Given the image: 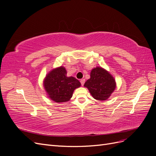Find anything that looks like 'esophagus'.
I'll list each match as a JSON object with an SVG mask.
<instances>
[{
    "mask_svg": "<svg viewBox=\"0 0 156 156\" xmlns=\"http://www.w3.org/2000/svg\"><path fill=\"white\" fill-rule=\"evenodd\" d=\"M80 82H81V85L83 86L84 84V82H85V79H81V81H80Z\"/></svg>",
    "mask_w": 156,
    "mask_h": 156,
    "instance_id": "34e87169",
    "label": "esophagus"
}]
</instances>
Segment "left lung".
Listing matches in <instances>:
<instances>
[{"instance_id":"left-lung-1","label":"left lung","mask_w":156,"mask_h":156,"mask_svg":"<svg viewBox=\"0 0 156 156\" xmlns=\"http://www.w3.org/2000/svg\"><path fill=\"white\" fill-rule=\"evenodd\" d=\"M84 87L88 88L92 96L99 101H105L116 87L114 77L105 69L96 67L91 70L90 77Z\"/></svg>"}]
</instances>
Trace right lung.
<instances>
[{"label": "right lung", "mask_w": 156, "mask_h": 156, "mask_svg": "<svg viewBox=\"0 0 156 156\" xmlns=\"http://www.w3.org/2000/svg\"><path fill=\"white\" fill-rule=\"evenodd\" d=\"M43 82L48 98L58 103L69 101L75 90L81 85L77 79L67 76V71L62 66L50 71Z\"/></svg>", "instance_id": "1"}]
</instances>
